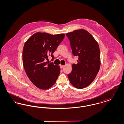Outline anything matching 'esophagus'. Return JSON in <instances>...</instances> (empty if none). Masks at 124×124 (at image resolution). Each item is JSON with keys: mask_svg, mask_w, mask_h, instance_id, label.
<instances>
[{"mask_svg": "<svg viewBox=\"0 0 124 124\" xmlns=\"http://www.w3.org/2000/svg\"><path fill=\"white\" fill-rule=\"evenodd\" d=\"M59 66H60V68H61V69L65 67V65H60Z\"/></svg>", "mask_w": 124, "mask_h": 124, "instance_id": "obj_1", "label": "esophagus"}]
</instances>
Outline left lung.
Here are the masks:
<instances>
[{"mask_svg": "<svg viewBox=\"0 0 124 124\" xmlns=\"http://www.w3.org/2000/svg\"><path fill=\"white\" fill-rule=\"evenodd\" d=\"M66 35L70 42L73 55L78 57L77 64L72 65L68 78L76 88H84L94 80L100 70V47L93 36L85 30H77Z\"/></svg>", "mask_w": 124, "mask_h": 124, "instance_id": "left-lung-1", "label": "left lung"}]
</instances>
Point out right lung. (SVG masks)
Here are the masks:
<instances>
[{
    "label": "right lung",
    "mask_w": 124,
    "mask_h": 124,
    "mask_svg": "<svg viewBox=\"0 0 124 124\" xmlns=\"http://www.w3.org/2000/svg\"><path fill=\"white\" fill-rule=\"evenodd\" d=\"M65 34L51 35L37 32L30 37L24 45L23 64L30 80L36 87L42 90L51 87L59 77L60 68L53 62H46L63 40Z\"/></svg>",
    "instance_id": "obj_1"
}]
</instances>
